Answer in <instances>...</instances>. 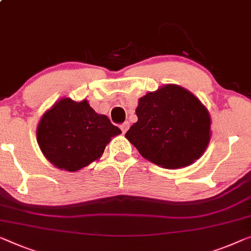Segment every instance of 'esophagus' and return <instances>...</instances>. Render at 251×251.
<instances>
[{"instance_id": "1", "label": "esophagus", "mask_w": 251, "mask_h": 251, "mask_svg": "<svg viewBox=\"0 0 251 251\" xmlns=\"http://www.w3.org/2000/svg\"><path fill=\"white\" fill-rule=\"evenodd\" d=\"M128 127H129V123H128V122H125L124 124H122V125H121V129H122V132H123V133H126V130L128 129Z\"/></svg>"}]
</instances>
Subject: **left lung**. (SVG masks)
I'll use <instances>...</instances> for the list:
<instances>
[{
  "label": "left lung",
  "mask_w": 251,
  "mask_h": 251,
  "mask_svg": "<svg viewBox=\"0 0 251 251\" xmlns=\"http://www.w3.org/2000/svg\"><path fill=\"white\" fill-rule=\"evenodd\" d=\"M137 122L125 137L144 159L167 169L194 163L211 140L207 108L188 90L164 84L138 99Z\"/></svg>",
  "instance_id": "8db88e82"
}]
</instances>
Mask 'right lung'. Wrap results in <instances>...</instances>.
Wrapping results in <instances>:
<instances>
[{
    "instance_id": "add662e5",
    "label": "right lung",
    "mask_w": 251,
    "mask_h": 251,
    "mask_svg": "<svg viewBox=\"0 0 251 251\" xmlns=\"http://www.w3.org/2000/svg\"><path fill=\"white\" fill-rule=\"evenodd\" d=\"M122 130L88 100L62 98L45 111L37 126L43 154L61 170L75 173L101 158L106 145Z\"/></svg>"
}]
</instances>
